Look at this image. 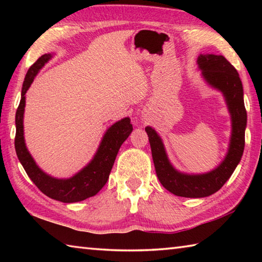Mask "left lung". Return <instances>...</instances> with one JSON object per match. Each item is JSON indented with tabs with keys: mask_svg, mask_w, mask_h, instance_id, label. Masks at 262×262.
<instances>
[{
	"mask_svg": "<svg viewBox=\"0 0 262 262\" xmlns=\"http://www.w3.org/2000/svg\"><path fill=\"white\" fill-rule=\"evenodd\" d=\"M196 62L208 85L222 92L231 117L232 129L229 149L220 165L209 172L199 174L178 171L168 159L161 136L154 128L145 127L155 168L161 184L177 196L195 199L216 193L231 177L243 156L247 123L243 84L236 68L222 55L200 54Z\"/></svg>",
	"mask_w": 262,
	"mask_h": 262,
	"instance_id": "left-lung-1",
	"label": "left lung"
}]
</instances>
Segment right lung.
<instances>
[{"mask_svg": "<svg viewBox=\"0 0 262 262\" xmlns=\"http://www.w3.org/2000/svg\"><path fill=\"white\" fill-rule=\"evenodd\" d=\"M53 57V54H43L31 66L26 74L23 88H21V98L16 112V137L15 149L17 157L23 165L24 170L34 185L54 200L73 203L83 201L88 198L96 195L107 183L108 176L117 157L119 149L133 130V125L129 118H123L113 123L101 139L98 149L90 163L86 164L81 171L67 179L54 178L43 172L34 162L30 151L26 148L24 139V111H25V94L32 84L43 66Z\"/></svg>", "mask_w": 262, "mask_h": 262, "instance_id": "1", "label": "right lung"}]
</instances>
